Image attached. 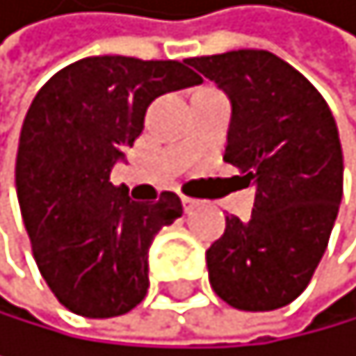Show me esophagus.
Masks as SVG:
<instances>
[{
    "instance_id": "1",
    "label": "esophagus",
    "mask_w": 356,
    "mask_h": 356,
    "mask_svg": "<svg viewBox=\"0 0 356 356\" xmlns=\"http://www.w3.org/2000/svg\"><path fill=\"white\" fill-rule=\"evenodd\" d=\"M182 207H185V213H191L196 207H200V200L189 198V196H182Z\"/></svg>"
}]
</instances>
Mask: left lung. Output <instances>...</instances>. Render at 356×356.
I'll return each instance as SVG.
<instances>
[{"mask_svg":"<svg viewBox=\"0 0 356 356\" xmlns=\"http://www.w3.org/2000/svg\"><path fill=\"white\" fill-rule=\"evenodd\" d=\"M232 102L225 163L256 189L250 220L227 216L207 250L209 283L236 310L299 296L327 248L343 196V154L323 95L270 51L187 60Z\"/></svg>","mask_w":356,"mask_h":356,"instance_id":"obj_1","label":"left lung"}]
</instances>
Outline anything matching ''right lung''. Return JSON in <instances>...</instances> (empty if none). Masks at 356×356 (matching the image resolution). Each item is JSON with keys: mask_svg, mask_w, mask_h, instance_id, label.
<instances>
[{"mask_svg": "<svg viewBox=\"0 0 356 356\" xmlns=\"http://www.w3.org/2000/svg\"><path fill=\"white\" fill-rule=\"evenodd\" d=\"M187 62L84 57L46 82L24 118L15 185L35 263L64 307L127 314L149 287L154 236L182 216L174 191L140 205L111 182L158 95L196 86Z\"/></svg>", "mask_w": 356, "mask_h": 356, "instance_id": "obj_1", "label": "right lung"}]
</instances>
